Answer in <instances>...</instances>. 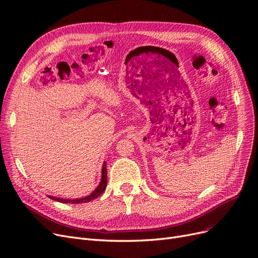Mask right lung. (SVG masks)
Returning <instances> with one entry per match:
<instances>
[{
    "instance_id": "obj_1",
    "label": "right lung",
    "mask_w": 258,
    "mask_h": 258,
    "mask_svg": "<svg viewBox=\"0 0 258 258\" xmlns=\"http://www.w3.org/2000/svg\"><path fill=\"white\" fill-rule=\"evenodd\" d=\"M107 185V174H106V163L104 162L103 167H102V178H101V182L98 185V187L95 189V191L84 198H79V199H63V198H55L52 196H48L49 198L57 200L59 203H63V204H82V203H88V201H92L95 198L99 197L101 195L106 188Z\"/></svg>"
}]
</instances>
